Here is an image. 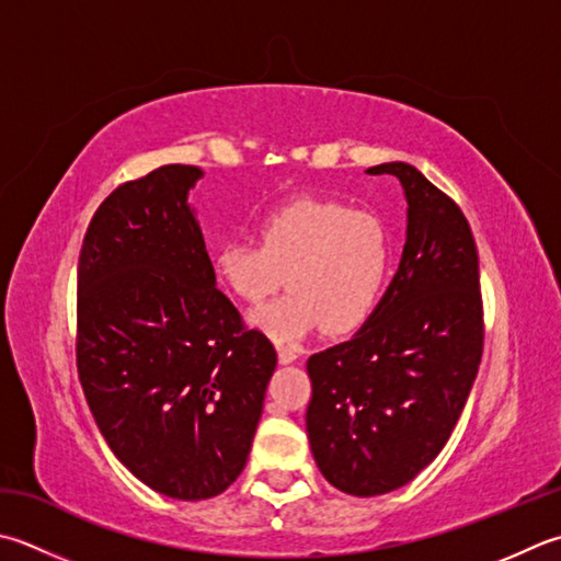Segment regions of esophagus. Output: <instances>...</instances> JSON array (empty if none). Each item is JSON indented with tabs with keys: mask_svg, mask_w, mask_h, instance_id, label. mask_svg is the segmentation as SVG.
<instances>
[{
	"mask_svg": "<svg viewBox=\"0 0 561 561\" xmlns=\"http://www.w3.org/2000/svg\"><path fill=\"white\" fill-rule=\"evenodd\" d=\"M277 355H279V362H282V365H291V362H294L296 357H299V355H296V350H294V347H284V345H279V347H277Z\"/></svg>",
	"mask_w": 561,
	"mask_h": 561,
	"instance_id": "obj_1",
	"label": "esophagus"
}]
</instances>
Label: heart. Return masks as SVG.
I'll list each match as a JSON object with an SVG mask.
<instances>
[{
	"label": "heart",
	"mask_w": 561,
	"mask_h": 561,
	"mask_svg": "<svg viewBox=\"0 0 561 561\" xmlns=\"http://www.w3.org/2000/svg\"><path fill=\"white\" fill-rule=\"evenodd\" d=\"M391 267L387 224L365 208L294 199L262 216L257 240H230L214 252L216 279L245 304H262L284 279L291 291L252 316L277 343H296L325 323L355 331L377 309Z\"/></svg>",
	"instance_id": "1"
}]
</instances>
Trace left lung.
Segmentation results:
<instances>
[{
	"instance_id": "8db88e82",
	"label": "left lung",
	"mask_w": 561,
	"mask_h": 561,
	"mask_svg": "<svg viewBox=\"0 0 561 561\" xmlns=\"http://www.w3.org/2000/svg\"><path fill=\"white\" fill-rule=\"evenodd\" d=\"M393 174L409 199L397 277L362 331L306 362L311 453L353 496L409 484L433 462L462 415L484 353V301L474 233L453 196L405 162Z\"/></svg>"
}]
</instances>
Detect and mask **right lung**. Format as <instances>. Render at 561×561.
Returning <instances> with one entry per match:
<instances>
[{
    "label": "right lung",
    "instance_id": "right-lung-1",
    "mask_svg": "<svg viewBox=\"0 0 561 561\" xmlns=\"http://www.w3.org/2000/svg\"><path fill=\"white\" fill-rule=\"evenodd\" d=\"M164 164L99 204L77 265V375L130 474L180 501L218 496L243 471L267 381L270 337L216 289L186 192Z\"/></svg>",
    "mask_w": 561,
    "mask_h": 561
}]
</instances>
